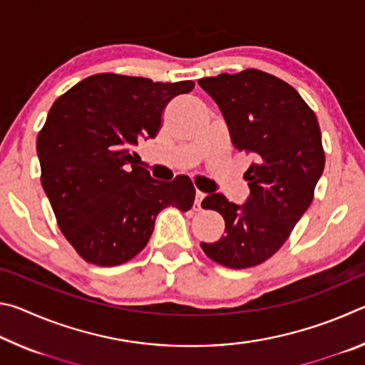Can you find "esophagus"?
Wrapping results in <instances>:
<instances>
[{
	"label": "esophagus",
	"instance_id": "34e87169",
	"mask_svg": "<svg viewBox=\"0 0 365 365\" xmlns=\"http://www.w3.org/2000/svg\"><path fill=\"white\" fill-rule=\"evenodd\" d=\"M205 193H202V191H200V190H196V197H195V209L196 211H200L201 209V201L205 200Z\"/></svg>",
	"mask_w": 365,
	"mask_h": 365
}]
</instances>
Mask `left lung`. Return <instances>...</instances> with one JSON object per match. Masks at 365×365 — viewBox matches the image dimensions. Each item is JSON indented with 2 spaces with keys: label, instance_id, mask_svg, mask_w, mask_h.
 <instances>
[{
  "label": "left lung",
  "instance_id": "left-lung-1",
  "mask_svg": "<svg viewBox=\"0 0 365 365\" xmlns=\"http://www.w3.org/2000/svg\"><path fill=\"white\" fill-rule=\"evenodd\" d=\"M197 83L217 103L235 148L255 159L243 206L222 193L205 197L201 206L224 217L225 235L201 248L225 267H255L282 248L314 200L325 165L317 117L292 85L257 69Z\"/></svg>",
  "mask_w": 365,
  "mask_h": 365
}]
</instances>
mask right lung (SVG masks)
I'll use <instances>...</instances> for the list:
<instances>
[{
	"label": "right lung",
	"mask_w": 365,
	"mask_h": 365,
	"mask_svg": "<svg viewBox=\"0 0 365 365\" xmlns=\"http://www.w3.org/2000/svg\"><path fill=\"white\" fill-rule=\"evenodd\" d=\"M195 82L96 73L73 85L49 109L36 138L41 185L58 225L86 262L113 267L145 248L158 214L188 211V177L158 182L135 163L133 146L154 138L163 113Z\"/></svg>",
	"instance_id": "1"
}]
</instances>
